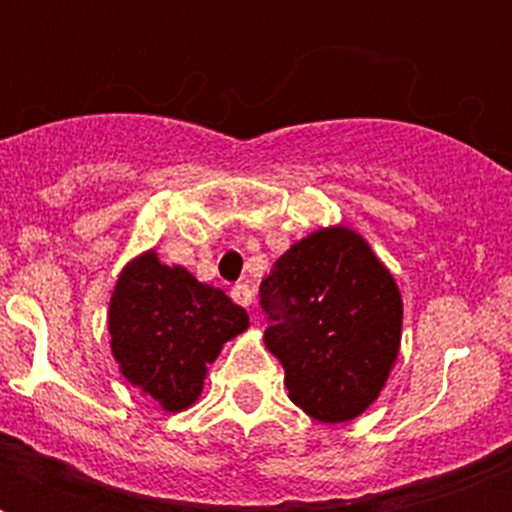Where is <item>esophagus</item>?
<instances>
[{
    "instance_id": "1",
    "label": "esophagus",
    "mask_w": 512,
    "mask_h": 512,
    "mask_svg": "<svg viewBox=\"0 0 512 512\" xmlns=\"http://www.w3.org/2000/svg\"><path fill=\"white\" fill-rule=\"evenodd\" d=\"M231 297H233V303L241 305V308H252V300H255L249 284H236V287L231 289Z\"/></svg>"
}]
</instances>
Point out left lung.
Returning <instances> with one entry per match:
<instances>
[{
	"mask_svg": "<svg viewBox=\"0 0 512 512\" xmlns=\"http://www.w3.org/2000/svg\"><path fill=\"white\" fill-rule=\"evenodd\" d=\"M265 348L284 366L292 404L327 425L380 398L401 348L404 300L393 273L350 225L316 228L260 287Z\"/></svg>",
	"mask_w": 512,
	"mask_h": 512,
	"instance_id": "8db88e82",
	"label": "left lung"
}]
</instances>
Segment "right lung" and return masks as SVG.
Segmentation results:
<instances>
[{"label": "right lung", "instance_id": "add662e5", "mask_svg": "<svg viewBox=\"0 0 512 512\" xmlns=\"http://www.w3.org/2000/svg\"><path fill=\"white\" fill-rule=\"evenodd\" d=\"M249 316L223 289L146 249L124 265L108 303L111 356L132 388L177 414L199 401L209 364Z\"/></svg>", "mask_w": 512, "mask_h": 512}]
</instances>
